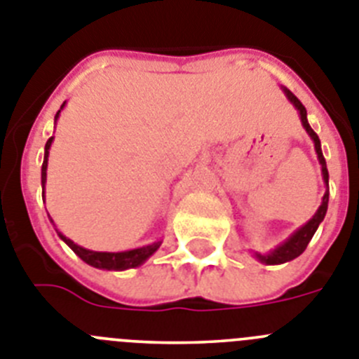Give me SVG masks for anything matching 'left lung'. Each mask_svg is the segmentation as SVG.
Masks as SVG:
<instances>
[{
    "instance_id": "1",
    "label": "left lung",
    "mask_w": 359,
    "mask_h": 359,
    "mask_svg": "<svg viewBox=\"0 0 359 359\" xmlns=\"http://www.w3.org/2000/svg\"><path fill=\"white\" fill-rule=\"evenodd\" d=\"M283 93H285L289 101H291L292 104H294L296 110L300 111L302 124H304L305 132L309 133V137H311V139H313L314 149H316V155H318V161H320V164H322L323 182H325L327 188H329V171H327L325 158H323V154H322V144H320V139H318L316 132H314L313 128L309 126V123H307V110H305V106L302 104L300 99L296 97V95L291 92V90L283 88ZM327 204H329V189H327L325 195H323L322 204H320V208H318V211H316V213H314V217L311 218L309 222L305 224V226H302L300 229H298V231L292 233V235L289 236V238L285 240V242H283V244H280L278 248L273 249L271 253H267V255H258L257 253L258 260H260L262 264H267V266H276V264H285V262L294 260L296 257H300V255L305 251V248H307V244H309V242H311V238H313L314 233H316L318 226H320L323 218H325Z\"/></svg>"
}]
</instances>
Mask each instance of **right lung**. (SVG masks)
<instances>
[{"mask_svg":"<svg viewBox=\"0 0 359 359\" xmlns=\"http://www.w3.org/2000/svg\"><path fill=\"white\" fill-rule=\"evenodd\" d=\"M65 106V102H63ZM63 106H61V110H63ZM61 110H57L55 114V121H57L59 114ZM52 141H54V137H50L48 141L45 144V161H43L41 166V184H43V201H45V182H46V166H48V149L52 146ZM50 222H52V218H50ZM57 231V229H55ZM57 235L61 236L65 244L77 255L83 262H86L88 266L97 267V269H106V271H124V269H132V267L141 266L148 260L151 255L161 248L162 242H154V244L144 245V248H137V249H130V251H121V253H104V251H90V249L81 248V245L74 244L70 238L63 235V233H59Z\"/></svg>","mask_w":359,"mask_h":359,"instance_id":"obj_1","label":"right lung"}]
</instances>
